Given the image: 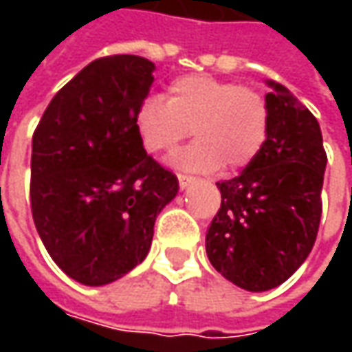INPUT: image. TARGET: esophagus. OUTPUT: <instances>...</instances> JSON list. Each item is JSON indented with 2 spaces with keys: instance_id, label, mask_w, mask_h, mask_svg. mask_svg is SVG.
I'll return each instance as SVG.
<instances>
[{
  "instance_id": "obj_1",
  "label": "esophagus",
  "mask_w": 352,
  "mask_h": 352,
  "mask_svg": "<svg viewBox=\"0 0 352 352\" xmlns=\"http://www.w3.org/2000/svg\"><path fill=\"white\" fill-rule=\"evenodd\" d=\"M178 182H180V188L186 190L188 186H192V184L196 182V178L194 176H186V174H178Z\"/></svg>"
}]
</instances>
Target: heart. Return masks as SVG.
<instances>
[{
	"label": "heart",
	"instance_id": "1",
	"mask_svg": "<svg viewBox=\"0 0 352 352\" xmlns=\"http://www.w3.org/2000/svg\"><path fill=\"white\" fill-rule=\"evenodd\" d=\"M142 146L168 155L194 131L197 141L174 158L178 168L215 172L245 168L270 133V107L258 89L211 76L190 74L172 82L168 100L144 98L135 113Z\"/></svg>",
	"mask_w": 352,
	"mask_h": 352
}]
</instances>
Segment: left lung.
<instances>
[{"label":"left lung","instance_id":"left-lung-1","mask_svg":"<svg viewBox=\"0 0 352 352\" xmlns=\"http://www.w3.org/2000/svg\"><path fill=\"white\" fill-rule=\"evenodd\" d=\"M270 133L239 176L217 182L221 208L206 235L213 268L249 292L276 288L314 249L327 164L318 119L268 80Z\"/></svg>","mask_w":352,"mask_h":352}]
</instances>
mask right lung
<instances>
[{
    "instance_id": "obj_1",
    "label": "right lung",
    "mask_w": 352,
    "mask_h": 352,
    "mask_svg": "<svg viewBox=\"0 0 352 352\" xmlns=\"http://www.w3.org/2000/svg\"><path fill=\"white\" fill-rule=\"evenodd\" d=\"M155 64L135 54L89 62L52 98L33 133L31 211L64 274L103 286L148 254L178 178L146 155L135 113Z\"/></svg>"
}]
</instances>
